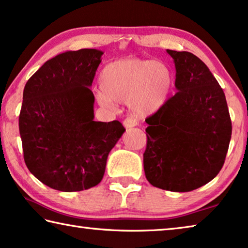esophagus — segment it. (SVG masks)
Segmentation results:
<instances>
[{
	"label": "esophagus",
	"instance_id": "esophagus-1",
	"mask_svg": "<svg viewBox=\"0 0 248 248\" xmlns=\"http://www.w3.org/2000/svg\"><path fill=\"white\" fill-rule=\"evenodd\" d=\"M124 128H127V129L133 128V127H136V125H138V120L133 117H128L124 119Z\"/></svg>",
	"mask_w": 248,
	"mask_h": 248
}]
</instances>
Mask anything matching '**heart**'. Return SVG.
<instances>
[{"mask_svg":"<svg viewBox=\"0 0 248 248\" xmlns=\"http://www.w3.org/2000/svg\"><path fill=\"white\" fill-rule=\"evenodd\" d=\"M96 100L101 107L115 109L116 101H125L137 116L160 110L173 89V73L162 62L123 58L109 62L99 75Z\"/></svg>","mask_w":248,"mask_h":248,"instance_id":"1","label":"heart"}]
</instances>
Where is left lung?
I'll return each instance as SVG.
<instances>
[{
  "label": "left lung",
  "mask_w": 248,
  "mask_h": 248,
  "mask_svg": "<svg viewBox=\"0 0 248 248\" xmlns=\"http://www.w3.org/2000/svg\"><path fill=\"white\" fill-rule=\"evenodd\" d=\"M167 53L175 65L178 93L145 119L143 169L153 186L188 192L221 171L232 121L223 89L207 66L192 53Z\"/></svg>",
  "instance_id": "8db88e82"
}]
</instances>
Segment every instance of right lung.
I'll use <instances>...</instances> for the list:
<instances>
[{"label": "right lung", "instance_id": "obj_1", "mask_svg": "<svg viewBox=\"0 0 248 248\" xmlns=\"http://www.w3.org/2000/svg\"><path fill=\"white\" fill-rule=\"evenodd\" d=\"M104 52L62 53L27 80L18 127L26 167L45 186L87 190L103 180L109 152L125 129L93 120L90 87Z\"/></svg>", "mask_w": 248, "mask_h": 248}]
</instances>
